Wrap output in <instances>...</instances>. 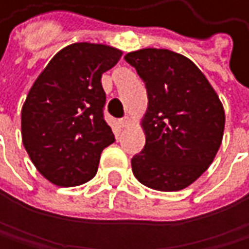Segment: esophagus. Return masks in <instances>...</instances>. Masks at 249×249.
<instances>
[{
	"instance_id": "esophagus-1",
	"label": "esophagus",
	"mask_w": 249,
	"mask_h": 249,
	"mask_svg": "<svg viewBox=\"0 0 249 249\" xmlns=\"http://www.w3.org/2000/svg\"><path fill=\"white\" fill-rule=\"evenodd\" d=\"M128 124H130V118H128V116H125V118L119 119V125H121V127H127Z\"/></svg>"
}]
</instances>
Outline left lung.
<instances>
[{
	"instance_id": "1",
	"label": "left lung",
	"mask_w": 249,
	"mask_h": 249,
	"mask_svg": "<svg viewBox=\"0 0 249 249\" xmlns=\"http://www.w3.org/2000/svg\"><path fill=\"white\" fill-rule=\"evenodd\" d=\"M148 92L142 119L145 148L131 158L139 182L179 191L206 172L223 140V104L197 65L167 49H140L124 56Z\"/></svg>"
}]
</instances>
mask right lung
Returning a JSON list of instances; mask_svg holds the SVG:
<instances>
[{"label":"right lung","instance_id":"1","mask_svg":"<svg viewBox=\"0 0 249 249\" xmlns=\"http://www.w3.org/2000/svg\"><path fill=\"white\" fill-rule=\"evenodd\" d=\"M119 49L94 43L64 47L34 82L22 107V142L37 170L52 184L91 180L104 148L115 142L104 121L101 76L121 59Z\"/></svg>","mask_w":249,"mask_h":249}]
</instances>
